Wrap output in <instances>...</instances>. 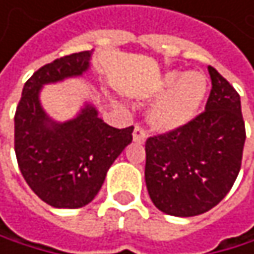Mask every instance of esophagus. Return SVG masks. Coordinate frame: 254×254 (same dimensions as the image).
Returning <instances> with one entry per match:
<instances>
[{
    "instance_id": "esophagus-1",
    "label": "esophagus",
    "mask_w": 254,
    "mask_h": 254,
    "mask_svg": "<svg viewBox=\"0 0 254 254\" xmlns=\"http://www.w3.org/2000/svg\"><path fill=\"white\" fill-rule=\"evenodd\" d=\"M132 137H134V141L135 143H144L146 140V129L143 128L141 125H135L134 126V132H132Z\"/></svg>"
}]
</instances>
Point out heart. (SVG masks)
Returning <instances> with one entry per match:
<instances>
[{
    "instance_id": "1",
    "label": "heart",
    "mask_w": 254,
    "mask_h": 254,
    "mask_svg": "<svg viewBox=\"0 0 254 254\" xmlns=\"http://www.w3.org/2000/svg\"><path fill=\"white\" fill-rule=\"evenodd\" d=\"M206 77L190 71L180 74L171 71L157 86V94H163L149 111V122L161 131L177 129L188 123L198 111L206 96Z\"/></svg>"
}]
</instances>
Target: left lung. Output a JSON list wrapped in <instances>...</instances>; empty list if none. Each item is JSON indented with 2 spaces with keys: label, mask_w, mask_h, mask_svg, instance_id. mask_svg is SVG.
Here are the masks:
<instances>
[{
  "label": "left lung",
  "mask_w": 254,
  "mask_h": 254,
  "mask_svg": "<svg viewBox=\"0 0 254 254\" xmlns=\"http://www.w3.org/2000/svg\"><path fill=\"white\" fill-rule=\"evenodd\" d=\"M206 110L177 129L146 140L144 180L155 207L174 216L210 210L239 174L246 123L238 91L213 66Z\"/></svg>",
  "instance_id": "1"
}]
</instances>
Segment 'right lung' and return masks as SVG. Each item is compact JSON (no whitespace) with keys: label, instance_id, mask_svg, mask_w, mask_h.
I'll return each instance as SVG.
<instances>
[{"label":"right lung","instance_id":"1","mask_svg":"<svg viewBox=\"0 0 254 254\" xmlns=\"http://www.w3.org/2000/svg\"><path fill=\"white\" fill-rule=\"evenodd\" d=\"M91 52L73 53L41 66L24 85L15 113V154L30 189L58 209L86 206L100 190L106 172L132 141L134 126L117 129L86 105L65 123H55L41 108L44 83L80 76Z\"/></svg>","mask_w":254,"mask_h":254}]
</instances>
